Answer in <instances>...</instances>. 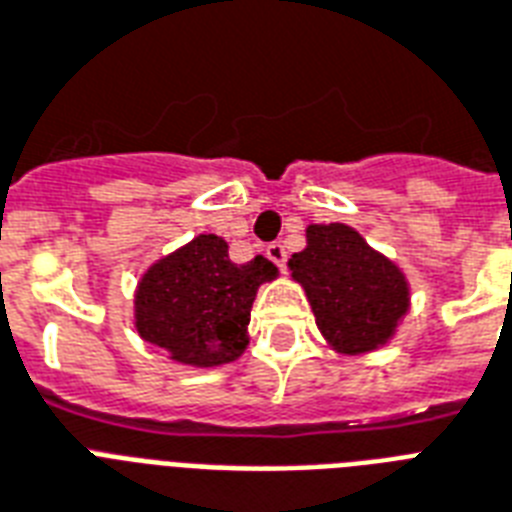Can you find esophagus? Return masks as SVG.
I'll use <instances>...</instances> for the list:
<instances>
[{
	"label": "esophagus",
	"instance_id": "34e87169",
	"mask_svg": "<svg viewBox=\"0 0 512 512\" xmlns=\"http://www.w3.org/2000/svg\"><path fill=\"white\" fill-rule=\"evenodd\" d=\"M265 255H268V260L271 263H276L284 271L287 268V247L284 244H279V241H273V244H268V249H265Z\"/></svg>",
	"mask_w": 512,
	"mask_h": 512
}]
</instances>
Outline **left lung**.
<instances>
[{
	"label": "left lung",
	"instance_id": "8db88e82",
	"mask_svg": "<svg viewBox=\"0 0 512 512\" xmlns=\"http://www.w3.org/2000/svg\"><path fill=\"white\" fill-rule=\"evenodd\" d=\"M289 271L327 345L342 356L388 345L409 313L404 271L345 223L308 225L305 249L289 257Z\"/></svg>",
	"mask_w": 512,
	"mask_h": 512
}]
</instances>
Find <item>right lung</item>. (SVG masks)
Here are the masks:
<instances>
[{"mask_svg":"<svg viewBox=\"0 0 512 512\" xmlns=\"http://www.w3.org/2000/svg\"><path fill=\"white\" fill-rule=\"evenodd\" d=\"M276 276L279 268L263 255L236 265L228 257V241L199 233L140 276L135 329L167 350L175 364L196 369L231 364L249 345L257 289Z\"/></svg>","mask_w":512,"mask_h":512,"instance_id":"1","label":"right lung"}]
</instances>
